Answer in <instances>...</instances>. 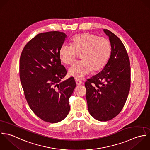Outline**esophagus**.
I'll return each mask as SVG.
<instances>
[{"mask_svg": "<svg viewBox=\"0 0 150 150\" xmlns=\"http://www.w3.org/2000/svg\"><path fill=\"white\" fill-rule=\"evenodd\" d=\"M75 82H76V83L77 85L79 86V85H82V81H80L79 79H78V78H75Z\"/></svg>", "mask_w": 150, "mask_h": 150, "instance_id": "esophagus-1", "label": "esophagus"}]
</instances>
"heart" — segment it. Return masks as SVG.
Masks as SVG:
<instances>
[{"label":"heart","instance_id":"b5f03b06","mask_svg":"<svg viewBox=\"0 0 150 150\" xmlns=\"http://www.w3.org/2000/svg\"><path fill=\"white\" fill-rule=\"evenodd\" d=\"M71 43V45H62L59 50L60 59L66 65L73 64L77 54H80L81 60L69 69L71 75L81 78L92 71H100L110 59L111 45L106 38L83 33L74 36Z\"/></svg>","mask_w":150,"mask_h":150}]
</instances>
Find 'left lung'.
<instances>
[{"label": "left lung", "mask_w": 150, "mask_h": 150, "mask_svg": "<svg viewBox=\"0 0 150 150\" xmlns=\"http://www.w3.org/2000/svg\"><path fill=\"white\" fill-rule=\"evenodd\" d=\"M111 45L110 59L103 70L85 82L90 115L99 121L112 120L122 110L130 90V65L126 50L120 38L104 30Z\"/></svg>", "instance_id": "obj_1"}]
</instances>
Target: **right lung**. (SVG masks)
Segmentation results:
<instances>
[{
  "label": "right lung",
  "instance_id": "add662e5",
  "mask_svg": "<svg viewBox=\"0 0 150 150\" xmlns=\"http://www.w3.org/2000/svg\"><path fill=\"white\" fill-rule=\"evenodd\" d=\"M67 35L59 31L38 34L24 47L20 60V78L31 110L41 120L57 123L68 114V100L76 83L67 74L59 50Z\"/></svg>",
  "mask_w": 150,
  "mask_h": 150
}]
</instances>
